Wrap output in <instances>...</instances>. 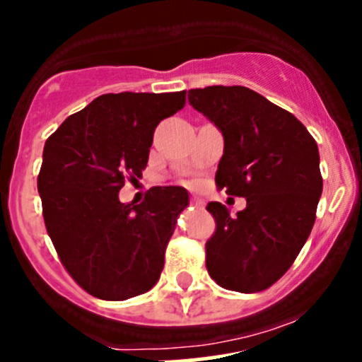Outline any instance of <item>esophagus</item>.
Returning <instances> with one entry per match:
<instances>
[{"label":"esophagus","mask_w":362,"mask_h":362,"mask_svg":"<svg viewBox=\"0 0 362 362\" xmlns=\"http://www.w3.org/2000/svg\"><path fill=\"white\" fill-rule=\"evenodd\" d=\"M191 203L194 206H198V209H203V206H205V202H203V199H199V198H192Z\"/></svg>","instance_id":"1"}]
</instances>
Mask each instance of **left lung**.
Here are the masks:
<instances>
[{"instance_id":"8db88e82","label":"left lung","mask_w":362,"mask_h":362,"mask_svg":"<svg viewBox=\"0 0 362 362\" xmlns=\"http://www.w3.org/2000/svg\"><path fill=\"white\" fill-rule=\"evenodd\" d=\"M189 104L223 132L217 187L247 202L233 217L219 202L206 205L216 219L206 270L226 290L262 292L292 267L315 224L317 141L292 113L245 86L189 90Z\"/></svg>"}]
</instances>
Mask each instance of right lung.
Instances as JSON below:
<instances>
[{"mask_svg": "<svg viewBox=\"0 0 362 362\" xmlns=\"http://www.w3.org/2000/svg\"><path fill=\"white\" fill-rule=\"evenodd\" d=\"M184 106L185 92L106 93L45 141L37 180L45 228L66 272L93 297L125 300L159 281L187 191L152 187L139 205L118 192L141 177L159 122Z\"/></svg>", "mask_w": 362, "mask_h": 362, "instance_id": "obj_1", "label": "right lung"}]
</instances>
